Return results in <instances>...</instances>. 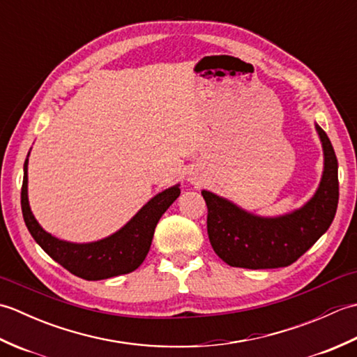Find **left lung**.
Returning a JSON list of instances; mask_svg holds the SVG:
<instances>
[{
	"instance_id": "obj_1",
	"label": "left lung",
	"mask_w": 357,
	"mask_h": 357,
	"mask_svg": "<svg viewBox=\"0 0 357 357\" xmlns=\"http://www.w3.org/2000/svg\"><path fill=\"white\" fill-rule=\"evenodd\" d=\"M324 149V173L305 206L276 218L256 216L202 190L210 244L221 259L241 268H279L298 261L328 230L339 201L337 158L327 133L316 124Z\"/></svg>"
}]
</instances>
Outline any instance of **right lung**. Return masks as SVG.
<instances>
[{"label": "right lung", "mask_w": 357, "mask_h": 357, "mask_svg": "<svg viewBox=\"0 0 357 357\" xmlns=\"http://www.w3.org/2000/svg\"><path fill=\"white\" fill-rule=\"evenodd\" d=\"M27 164L21 187V208L27 230L53 261L63 265L72 275L86 280H100L136 270L146 259L153 239L156 224L181 193L179 185H173L151 198L123 229L96 242L75 244L61 241L43 230L38 224L27 198Z\"/></svg>", "instance_id": "add662e5"}]
</instances>
